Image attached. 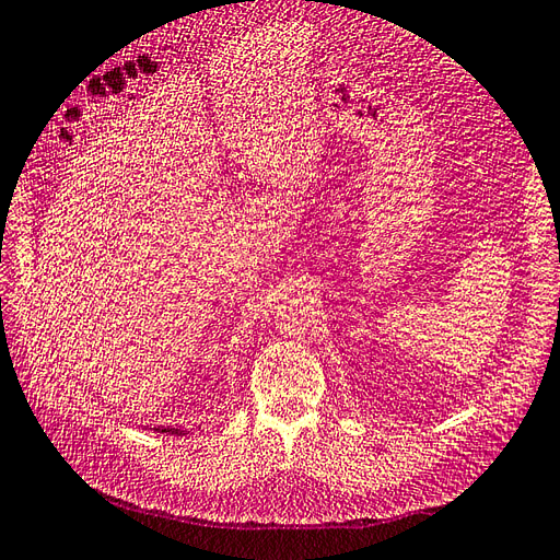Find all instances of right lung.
Masks as SVG:
<instances>
[{"label":"right lung","mask_w":560,"mask_h":560,"mask_svg":"<svg viewBox=\"0 0 560 560\" xmlns=\"http://www.w3.org/2000/svg\"><path fill=\"white\" fill-rule=\"evenodd\" d=\"M155 431H165V433H177V436H182V433H184L182 429H163V427H158Z\"/></svg>","instance_id":"add662e5"}]
</instances>
